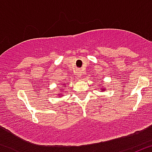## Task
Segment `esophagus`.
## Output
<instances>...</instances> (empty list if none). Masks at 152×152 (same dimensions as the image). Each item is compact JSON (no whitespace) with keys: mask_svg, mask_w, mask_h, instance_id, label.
<instances>
[{"mask_svg":"<svg viewBox=\"0 0 152 152\" xmlns=\"http://www.w3.org/2000/svg\"><path fill=\"white\" fill-rule=\"evenodd\" d=\"M76 75H77V77H80L81 76H82V74H83V72H82V70H80V69H77V71H76Z\"/></svg>","mask_w":152,"mask_h":152,"instance_id":"esophagus-1","label":"esophagus"}]
</instances>
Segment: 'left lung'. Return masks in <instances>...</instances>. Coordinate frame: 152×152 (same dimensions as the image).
I'll return each mask as SVG.
<instances>
[{"mask_svg":"<svg viewBox=\"0 0 152 152\" xmlns=\"http://www.w3.org/2000/svg\"><path fill=\"white\" fill-rule=\"evenodd\" d=\"M100 86H101V85H100ZM106 91V90L104 89V88H103V87H102V86H101V91Z\"/></svg>","mask_w":152,"mask_h":152,"instance_id":"8db88e82","label":"left lung"}]
</instances>
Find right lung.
I'll return each instance as SVG.
<instances>
[{
	"mask_svg": "<svg viewBox=\"0 0 152 152\" xmlns=\"http://www.w3.org/2000/svg\"><path fill=\"white\" fill-rule=\"evenodd\" d=\"M64 86H66V84H63V85L61 86V88H64ZM60 91H61V90L60 89ZM61 94H57V95H59V96H61Z\"/></svg>",
	"mask_w": 152,
	"mask_h": 152,
	"instance_id": "1",
	"label": "right lung"
}]
</instances>
